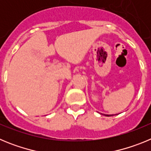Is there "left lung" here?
I'll use <instances>...</instances> for the list:
<instances>
[{
  "instance_id": "obj_1",
  "label": "left lung",
  "mask_w": 151,
  "mask_h": 151,
  "mask_svg": "<svg viewBox=\"0 0 151 151\" xmlns=\"http://www.w3.org/2000/svg\"><path fill=\"white\" fill-rule=\"evenodd\" d=\"M106 116H113V115H105Z\"/></svg>"
}]
</instances>
